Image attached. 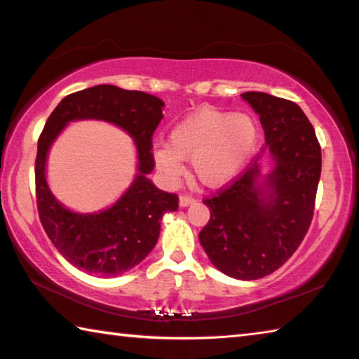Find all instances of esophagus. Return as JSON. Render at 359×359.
<instances>
[{"mask_svg": "<svg viewBox=\"0 0 359 359\" xmlns=\"http://www.w3.org/2000/svg\"><path fill=\"white\" fill-rule=\"evenodd\" d=\"M194 201H196V199H194L191 194H180V198H179V204L182 205V208H187V205L193 204Z\"/></svg>", "mask_w": 359, "mask_h": 359, "instance_id": "34e87169", "label": "esophagus"}]
</instances>
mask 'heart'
<instances>
[{"label": "heart", "mask_w": 359, "mask_h": 359, "mask_svg": "<svg viewBox=\"0 0 359 359\" xmlns=\"http://www.w3.org/2000/svg\"><path fill=\"white\" fill-rule=\"evenodd\" d=\"M257 142L258 125L250 115L204 107L175 125L168 147H156L154 158L169 182L184 174V160L191 161L194 177L203 185L218 188L242 171Z\"/></svg>", "instance_id": "obj_1"}]
</instances>
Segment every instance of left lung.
<instances>
[{
    "instance_id": "left-lung-1",
    "label": "left lung",
    "mask_w": 359,
    "mask_h": 359,
    "mask_svg": "<svg viewBox=\"0 0 359 359\" xmlns=\"http://www.w3.org/2000/svg\"><path fill=\"white\" fill-rule=\"evenodd\" d=\"M242 100L259 114L266 149L275 160L266 190L256 187L262 151L229 184L203 199L210 218L199 242L217 269L241 280L277 271L301 245L311 226L321 174V147L296 102L247 92Z\"/></svg>"
}]
</instances>
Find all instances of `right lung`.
I'll return each instance as SVG.
<instances>
[{"label":"right lung","mask_w":359,"mask_h":359,"mask_svg":"<svg viewBox=\"0 0 359 359\" xmlns=\"http://www.w3.org/2000/svg\"><path fill=\"white\" fill-rule=\"evenodd\" d=\"M160 98L137 90L96 85L60 101L38 139L34 163L36 204L46 234L77 269L92 276L114 277L141 263L155 247L165 212L179 209L175 193L156 188L145 175L155 168L151 137L163 118ZM100 118L118 124L135 139L140 174L123 197L100 215H74L48 190L45 158L50 144L71 119Z\"/></svg>","instance_id":"obj_1"}]
</instances>
